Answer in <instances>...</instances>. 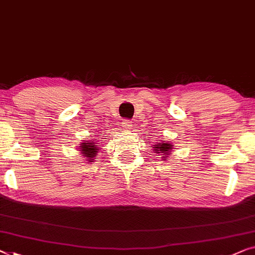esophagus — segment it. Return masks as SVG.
I'll use <instances>...</instances> for the list:
<instances>
[{
  "mask_svg": "<svg viewBox=\"0 0 255 255\" xmlns=\"http://www.w3.org/2000/svg\"><path fill=\"white\" fill-rule=\"evenodd\" d=\"M122 127H123L125 130H128V131H130L131 130V128H132V122H130V121H128V120H125V121H123L122 122Z\"/></svg>",
  "mask_w": 255,
  "mask_h": 255,
  "instance_id": "1",
  "label": "esophagus"
}]
</instances>
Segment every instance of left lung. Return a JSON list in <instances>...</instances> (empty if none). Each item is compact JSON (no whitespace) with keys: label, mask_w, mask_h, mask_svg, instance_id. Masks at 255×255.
Segmentation results:
<instances>
[{"label":"left lung","mask_w":255,"mask_h":255,"mask_svg":"<svg viewBox=\"0 0 255 255\" xmlns=\"http://www.w3.org/2000/svg\"><path fill=\"white\" fill-rule=\"evenodd\" d=\"M153 146H154V148H153L154 153L164 155L163 161H164V158H167V157L169 156V155H171L172 148H173L172 143L167 142V141H163V140H162L161 142H156V143H155V145H153Z\"/></svg>","instance_id":"left-lung-1"}]
</instances>
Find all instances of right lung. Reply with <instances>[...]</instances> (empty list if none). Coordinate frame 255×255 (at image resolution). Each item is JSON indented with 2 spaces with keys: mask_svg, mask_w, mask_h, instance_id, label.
<instances>
[{
  "mask_svg": "<svg viewBox=\"0 0 255 255\" xmlns=\"http://www.w3.org/2000/svg\"><path fill=\"white\" fill-rule=\"evenodd\" d=\"M98 139H92V141H85L80 143L79 148L85 156V158H87L88 162H94L95 157H97L99 147H98Z\"/></svg>",
  "mask_w": 255,
  "mask_h": 255,
  "instance_id": "right-lung-1",
  "label": "right lung"
}]
</instances>
